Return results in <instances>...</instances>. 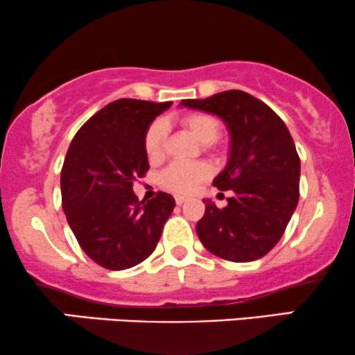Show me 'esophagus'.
<instances>
[{"mask_svg":"<svg viewBox=\"0 0 355 355\" xmlns=\"http://www.w3.org/2000/svg\"><path fill=\"white\" fill-rule=\"evenodd\" d=\"M174 199H176V204H178V205L184 204L186 200H187V198H184V196H176V198H174Z\"/></svg>","mask_w":355,"mask_h":355,"instance_id":"1","label":"esophagus"}]
</instances>
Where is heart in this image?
Instances as JSON below:
<instances>
[{
    "label": "heart",
    "mask_w": 355,
    "mask_h": 355,
    "mask_svg": "<svg viewBox=\"0 0 355 355\" xmlns=\"http://www.w3.org/2000/svg\"><path fill=\"white\" fill-rule=\"evenodd\" d=\"M182 128L202 144H211L218 138L220 133V125L217 118L209 113H187L181 116ZM166 143V123L163 120H155L144 135V151L151 161L161 159L164 155ZM211 176V168L204 163H174L161 174V184L168 189L179 192V194H189L198 187L200 182Z\"/></svg>",
    "instance_id": "obj_1"
}]
</instances>
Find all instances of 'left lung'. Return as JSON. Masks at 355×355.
<instances>
[{
    "label": "left lung",
    "mask_w": 355,
    "mask_h": 355,
    "mask_svg": "<svg viewBox=\"0 0 355 355\" xmlns=\"http://www.w3.org/2000/svg\"><path fill=\"white\" fill-rule=\"evenodd\" d=\"M181 107L217 115L230 133V156L212 184L232 191L224 209L205 200L196 225L209 252L229 261L265 257L282 239L300 199L301 163L283 120L242 90L181 100Z\"/></svg>",
    "instance_id": "8db88e82"
}]
</instances>
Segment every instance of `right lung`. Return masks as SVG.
Masks as SVG:
<instances>
[{
  "label": "right lung",
  "instance_id": "1",
  "mask_svg": "<svg viewBox=\"0 0 355 355\" xmlns=\"http://www.w3.org/2000/svg\"><path fill=\"white\" fill-rule=\"evenodd\" d=\"M171 102L120 98L95 113L73 137L60 173L69 225L95 263L126 270L155 252L174 198L138 200L133 182L150 169L144 135Z\"/></svg>",
  "mask_w": 355,
  "mask_h": 355
}]
</instances>
